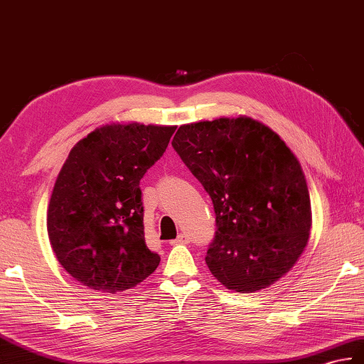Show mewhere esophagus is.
Segmentation results:
<instances>
[{
  "mask_svg": "<svg viewBox=\"0 0 364 364\" xmlns=\"http://www.w3.org/2000/svg\"><path fill=\"white\" fill-rule=\"evenodd\" d=\"M189 242H191V239H189L188 234H180L178 237L171 240V245H181V243H189Z\"/></svg>",
  "mask_w": 364,
  "mask_h": 364,
  "instance_id": "34e87169",
  "label": "esophagus"
}]
</instances>
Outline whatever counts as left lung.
Instances as JSON below:
<instances>
[{"label": "left lung", "instance_id": "left-lung-1", "mask_svg": "<svg viewBox=\"0 0 364 364\" xmlns=\"http://www.w3.org/2000/svg\"><path fill=\"white\" fill-rule=\"evenodd\" d=\"M172 147L209 193L215 237L206 264L226 289L279 281L307 247L311 208L301 164L272 129L247 116L181 125Z\"/></svg>", "mask_w": 364, "mask_h": 364}]
</instances>
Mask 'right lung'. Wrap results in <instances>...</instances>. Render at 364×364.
Wrapping results in <instances>:
<instances>
[{"label": "right lung", "instance_id": "1", "mask_svg": "<svg viewBox=\"0 0 364 364\" xmlns=\"http://www.w3.org/2000/svg\"><path fill=\"white\" fill-rule=\"evenodd\" d=\"M175 129L108 124L68 155L49 201L48 235L60 265L88 289L129 290L159 265L144 237L139 181Z\"/></svg>", "mask_w": 364, "mask_h": 364}]
</instances>
